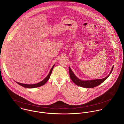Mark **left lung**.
Returning a JSON list of instances; mask_svg holds the SVG:
<instances>
[{
  "mask_svg": "<svg viewBox=\"0 0 124 124\" xmlns=\"http://www.w3.org/2000/svg\"><path fill=\"white\" fill-rule=\"evenodd\" d=\"M113 67L114 66L112 67L110 73L107 77H105L102 79H98L89 80H82L78 78L75 75L72 70L70 69V68L69 67V70L70 77V79H71V80L73 81V82L75 83L76 85L79 86L86 88H92L98 86L99 85L101 84L102 82H103L104 80L107 79L108 78V77L109 76L110 74L111 73L113 69Z\"/></svg>",
  "mask_w": 124,
  "mask_h": 124,
  "instance_id": "8db88e82",
  "label": "left lung"
}]
</instances>
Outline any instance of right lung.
<instances>
[{"label":"right lung","instance_id":"1","mask_svg":"<svg viewBox=\"0 0 124 124\" xmlns=\"http://www.w3.org/2000/svg\"><path fill=\"white\" fill-rule=\"evenodd\" d=\"M54 65L52 66V67L51 68L50 72L48 74V75H47V76L43 80H42V81L39 82V83H37L36 84H23V83H19V82H16L17 84H19L20 85L22 86H23L24 87H25V88H35V87H40V86H41L43 85H44L47 81L49 79V78H50V76L51 75V74L52 73V70H53V68H54Z\"/></svg>","mask_w":124,"mask_h":124}]
</instances>
